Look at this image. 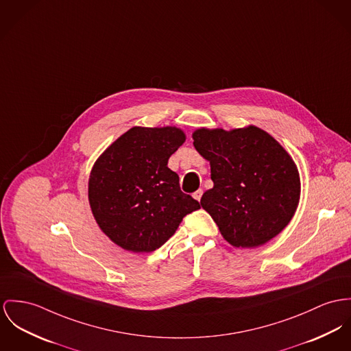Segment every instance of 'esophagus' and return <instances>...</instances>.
Listing matches in <instances>:
<instances>
[{"label": "esophagus", "instance_id": "obj_1", "mask_svg": "<svg viewBox=\"0 0 351 351\" xmlns=\"http://www.w3.org/2000/svg\"><path fill=\"white\" fill-rule=\"evenodd\" d=\"M202 195H203V189H197L196 192H193V195H192V196L199 202V200L202 199Z\"/></svg>", "mask_w": 351, "mask_h": 351}]
</instances>
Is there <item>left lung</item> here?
Instances as JSON below:
<instances>
[{"label": "left lung", "mask_w": 351, "mask_h": 351, "mask_svg": "<svg viewBox=\"0 0 351 351\" xmlns=\"http://www.w3.org/2000/svg\"><path fill=\"white\" fill-rule=\"evenodd\" d=\"M193 147L210 162L214 187L200 199L223 238L238 248L270 242L291 221L300 197L297 164L266 131L199 128Z\"/></svg>", "instance_id": "obj_1"}]
</instances>
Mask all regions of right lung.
Instances as JSON below:
<instances>
[{"label":"right lung","instance_id":"obj_1","mask_svg":"<svg viewBox=\"0 0 351 351\" xmlns=\"http://www.w3.org/2000/svg\"><path fill=\"white\" fill-rule=\"evenodd\" d=\"M186 141L176 127H134L95 162L88 199L100 230L119 247L152 252L167 242L183 217L200 208L183 193L169 156Z\"/></svg>","mask_w":351,"mask_h":351}]
</instances>
